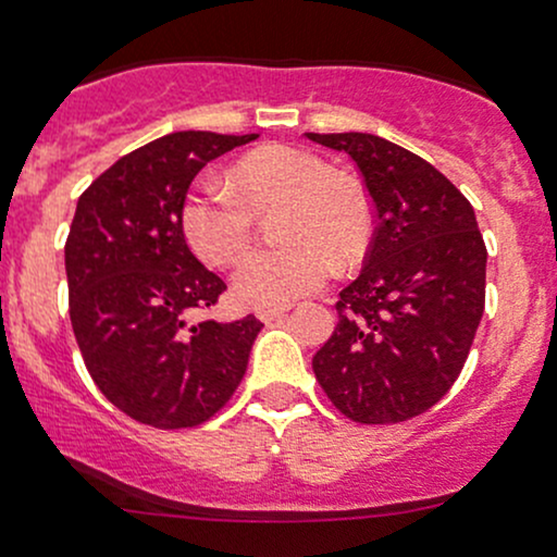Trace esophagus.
I'll list each match as a JSON object with an SVG mask.
<instances>
[{"instance_id": "esophagus-1", "label": "esophagus", "mask_w": 557, "mask_h": 557, "mask_svg": "<svg viewBox=\"0 0 557 557\" xmlns=\"http://www.w3.org/2000/svg\"><path fill=\"white\" fill-rule=\"evenodd\" d=\"M290 311V306H280V309H257V317L261 322H274V319L285 317Z\"/></svg>"}]
</instances>
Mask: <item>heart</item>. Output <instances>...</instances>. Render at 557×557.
Returning a JSON list of instances; mask_svg holds the SVG:
<instances>
[{"instance_id":"obj_1","label":"heart","mask_w":557,"mask_h":557,"mask_svg":"<svg viewBox=\"0 0 557 557\" xmlns=\"http://www.w3.org/2000/svg\"><path fill=\"white\" fill-rule=\"evenodd\" d=\"M227 183L203 177L183 203V233L207 264H235L251 246L257 214L287 201L283 248L253 253L235 272L243 306L280 309L322 287L335 257L359 259L369 243L372 212L356 183L337 177L314 151L264 146L243 157Z\"/></svg>"}]
</instances>
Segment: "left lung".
I'll use <instances>...</instances> for the list:
<instances>
[{
  "label": "left lung",
  "mask_w": 557,
  "mask_h": 557,
  "mask_svg": "<svg viewBox=\"0 0 557 557\" xmlns=\"http://www.w3.org/2000/svg\"><path fill=\"white\" fill-rule=\"evenodd\" d=\"M356 162L374 238L341 290L337 327L317 350V382L359 424L432 408L461 374L484 314L487 248L469 198L430 162L372 133H306Z\"/></svg>",
  "instance_id": "left-lung-1"
}]
</instances>
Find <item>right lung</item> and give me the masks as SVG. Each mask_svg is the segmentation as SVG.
Segmentation results:
<instances>
[{"instance_id":"right-lung-1","label":"right lung","mask_w":557,"mask_h":557,"mask_svg":"<svg viewBox=\"0 0 557 557\" xmlns=\"http://www.w3.org/2000/svg\"><path fill=\"white\" fill-rule=\"evenodd\" d=\"M259 138L181 131L140 146L83 190L65 243L70 322L104 398L140 424L185 430L238 389L264 324L190 322L227 285L190 253L183 203L212 159Z\"/></svg>"}]
</instances>
